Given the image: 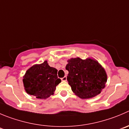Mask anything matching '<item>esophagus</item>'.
Returning a JSON list of instances; mask_svg holds the SVG:
<instances>
[{"label":"esophagus","mask_w":129,"mask_h":129,"mask_svg":"<svg viewBox=\"0 0 129 129\" xmlns=\"http://www.w3.org/2000/svg\"><path fill=\"white\" fill-rule=\"evenodd\" d=\"M67 77H66V76H64V77L61 78V80H62V81H67Z\"/></svg>","instance_id":"obj_1"}]
</instances>
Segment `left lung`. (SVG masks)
Listing matches in <instances>:
<instances>
[{
  "mask_svg": "<svg viewBox=\"0 0 129 129\" xmlns=\"http://www.w3.org/2000/svg\"><path fill=\"white\" fill-rule=\"evenodd\" d=\"M67 80L76 95L88 99L100 94L107 81L105 70L99 62L88 58H72L68 61Z\"/></svg>",
  "mask_w": 129,
  "mask_h": 129,
  "instance_id": "1",
  "label": "left lung"
}]
</instances>
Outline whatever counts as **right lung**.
Masks as SVG:
<instances>
[{"mask_svg": "<svg viewBox=\"0 0 129 129\" xmlns=\"http://www.w3.org/2000/svg\"><path fill=\"white\" fill-rule=\"evenodd\" d=\"M57 70L51 67L47 61L35 64L29 68L23 77L26 92L37 98L46 99L54 94L61 79L57 77Z\"/></svg>", "mask_w": 129, "mask_h": 129, "instance_id": "right-lung-1", "label": "right lung"}]
</instances>
